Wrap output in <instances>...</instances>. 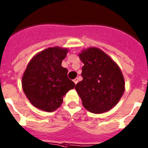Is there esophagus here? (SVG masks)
I'll return each instance as SVG.
<instances>
[{
  "instance_id": "1",
  "label": "esophagus",
  "mask_w": 148,
  "mask_h": 148,
  "mask_svg": "<svg viewBox=\"0 0 148 148\" xmlns=\"http://www.w3.org/2000/svg\"><path fill=\"white\" fill-rule=\"evenodd\" d=\"M73 81H74V83H75V84H76L78 83V78H75V79H74V80H73Z\"/></svg>"
}]
</instances>
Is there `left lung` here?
I'll list each match as a JSON object with an SVG mask.
<instances>
[{"instance_id": "1", "label": "left lung", "mask_w": 148, "mask_h": 148, "mask_svg": "<svg viewBox=\"0 0 148 148\" xmlns=\"http://www.w3.org/2000/svg\"><path fill=\"white\" fill-rule=\"evenodd\" d=\"M84 63L83 80L75 86L86 110L101 114L117 104L125 91V79L116 62L95 47L84 49L78 54Z\"/></svg>"}]
</instances>
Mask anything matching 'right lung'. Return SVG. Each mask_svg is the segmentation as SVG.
<instances>
[{
    "mask_svg": "<svg viewBox=\"0 0 148 148\" xmlns=\"http://www.w3.org/2000/svg\"><path fill=\"white\" fill-rule=\"evenodd\" d=\"M68 48L48 47L31 59L22 77V87L31 103L45 112L56 110L64 96L75 87L67 77L68 70L62 67Z\"/></svg>",
    "mask_w": 148,
    "mask_h": 148,
    "instance_id": "right-lung-1",
    "label": "right lung"
}]
</instances>
